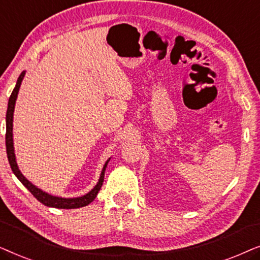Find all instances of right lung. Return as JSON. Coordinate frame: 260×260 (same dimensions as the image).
I'll list each match as a JSON object with an SVG mask.
<instances>
[{
	"label": "right lung",
	"mask_w": 260,
	"mask_h": 260,
	"mask_svg": "<svg viewBox=\"0 0 260 260\" xmlns=\"http://www.w3.org/2000/svg\"><path fill=\"white\" fill-rule=\"evenodd\" d=\"M26 72L20 74L19 79H17V83L14 87V90L10 94L9 102H8V109H7V115H6V148H7V156H8V161L10 165V168H12L13 173L15 174V176L21 181V183L23 184L24 187L27 188L28 190L30 191L31 194L34 195L35 198L38 199L41 204L45 206H48V207H54V208H63V209H72V208H79L84 207V206H87L91 204L92 201L94 200L95 197H97L98 191L101 190L103 186V182H104V174L106 166L110 161V158L106 161V163L103 167L101 177H99V181L97 184L93 187V189L88 191L87 194L83 195V197L79 198H73V199H66V198H59V197H53V195L46 193V191L39 189L37 186H34L33 183L29 182L26 177L22 175V173L20 172L19 167H17L16 158H15V152H14V143H13V115H14V109H15V102L17 98V93H19L21 83H22V79L24 77Z\"/></svg>",
	"instance_id": "obj_1"
}]
</instances>
